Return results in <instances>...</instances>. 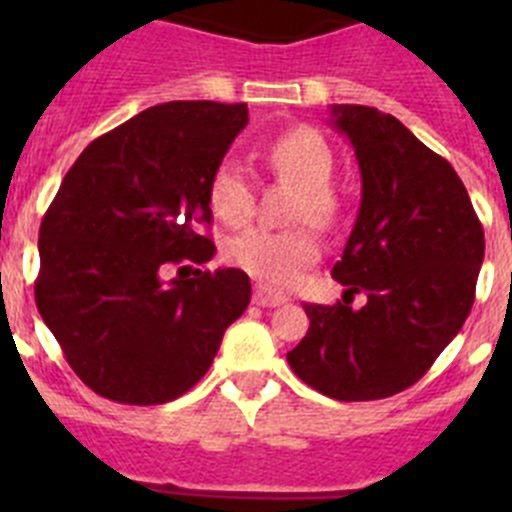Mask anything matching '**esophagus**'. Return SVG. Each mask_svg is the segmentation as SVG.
Returning a JSON list of instances; mask_svg holds the SVG:
<instances>
[{
    "mask_svg": "<svg viewBox=\"0 0 512 512\" xmlns=\"http://www.w3.org/2000/svg\"><path fill=\"white\" fill-rule=\"evenodd\" d=\"M253 302L259 307H277V305H284L287 302V295H282V292H274V289H266V287H256L253 289Z\"/></svg>",
    "mask_w": 512,
    "mask_h": 512,
    "instance_id": "1",
    "label": "esophagus"
}]
</instances>
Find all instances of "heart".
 Segmentation results:
<instances>
[{
    "instance_id": "obj_1",
    "label": "heart",
    "mask_w": 512,
    "mask_h": 512,
    "mask_svg": "<svg viewBox=\"0 0 512 512\" xmlns=\"http://www.w3.org/2000/svg\"><path fill=\"white\" fill-rule=\"evenodd\" d=\"M264 164L269 171L295 184L297 194L289 210V220L330 225L338 215V197L330 187L333 151L320 133L295 128L277 135L264 148ZM207 202L217 220L230 228H241L253 215L251 176L235 161H223L210 176ZM320 243L307 225L289 230L251 228L230 238L225 259L235 269L246 271L264 287H287L300 277V271L318 259Z\"/></svg>"
}]
</instances>
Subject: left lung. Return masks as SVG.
I'll list each match as a JSON object with an SVG mask.
<instances>
[{"instance_id":"obj_1","label":"left lung","mask_w":512,"mask_h":512,"mask_svg":"<svg viewBox=\"0 0 512 512\" xmlns=\"http://www.w3.org/2000/svg\"><path fill=\"white\" fill-rule=\"evenodd\" d=\"M330 122L361 171L359 215L333 266L346 292L336 305H305L310 330L287 361L333 400H382L418 382L461 330L485 233L449 161L397 117L333 104ZM356 291L367 295L359 311L345 300Z\"/></svg>"}]
</instances>
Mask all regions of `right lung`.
I'll use <instances>...</instances> for the list:
<instances>
[{
	"label": "right lung",
	"instance_id": "1",
	"mask_svg": "<svg viewBox=\"0 0 512 512\" xmlns=\"http://www.w3.org/2000/svg\"><path fill=\"white\" fill-rule=\"evenodd\" d=\"M246 125V104H156L92 140L63 176L40 225L35 302L97 395L182 397L251 302L241 269L164 282L169 266L215 256L197 225L212 220L207 184Z\"/></svg>",
	"mask_w": 512,
	"mask_h": 512
}]
</instances>
